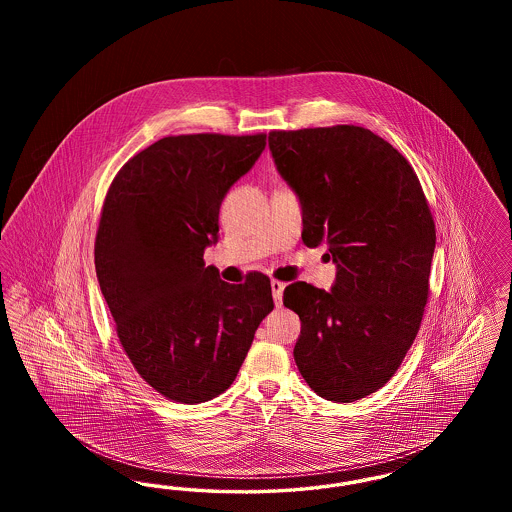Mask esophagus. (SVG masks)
Masks as SVG:
<instances>
[{"label":"esophagus","instance_id":"esophagus-1","mask_svg":"<svg viewBox=\"0 0 512 512\" xmlns=\"http://www.w3.org/2000/svg\"><path fill=\"white\" fill-rule=\"evenodd\" d=\"M270 288H272V297H274L276 307H280V305H282V293H284L286 284L280 282V280H272V282H270Z\"/></svg>","mask_w":512,"mask_h":512}]
</instances>
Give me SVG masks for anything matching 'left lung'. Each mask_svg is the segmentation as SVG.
<instances>
[{
  "mask_svg": "<svg viewBox=\"0 0 512 512\" xmlns=\"http://www.w3.org/2000/svg\"><path fill=\"white\" fill-rule=\"evenodd\" d=\"M278 172L303 207V244L328 247L332 292L284 290L301 318L293 357L311 390L351 403L386 386L418 334L430 297L436 224L411 163L368 128L272 130Z\"/></svg>",
  "mask_w": 512,
  "mask_h": 512,
  "instance_id": "1",
  "label": "left lung"
}]
</instances>
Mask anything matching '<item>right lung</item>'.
<instances>
[{
  "label": "right lung",
  "instance_id": "right-lung-1",
  "mask_svg": "<svg viewBox=\"0 0 512 512\" xmlns=\"http://www.w3.org/2000/svg\"><path fill=\"white\" fill-rule=\"evenodd\" d=\"M265 144L267 134L167 136L128 159L105 195L99 288L136 372L176 403L228 390L274 309L267 274L228 284L203 261L224 195Z\"/></svg>",
  "mask_w": 512,
  "mask_h": 512
}]
</instances>
